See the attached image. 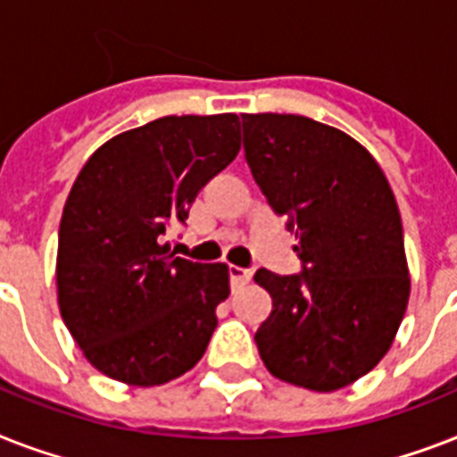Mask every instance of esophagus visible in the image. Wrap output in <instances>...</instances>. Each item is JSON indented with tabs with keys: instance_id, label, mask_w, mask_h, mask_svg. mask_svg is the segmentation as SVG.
<instances>
[{
	"instance_id": "esophagus-1",
	"label": "esophagus",
	"mask_w": 457,
	"mask_h": 457,
	"mask_svg": "<svg viewBox=\"0 0 457 457\" xmlns=\"http://www.w3.org/2000/svg\"><path fill=\"white\" fill-rule=\"evenodd\" d=\"M228 272H229V285H232V289L249 285L251 278H253V272H251L249 268H239V265H229Z\"/></svg>"
}]
</instances>
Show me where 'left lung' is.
Wrapping results in <instances>:
<instances>
[{"instance_id":"1","label":"left lung","mask_w":457,"mask_h":457,"mask_svg":"<svg viewBox=\"0 0 457 457\" xmlns=\"http://www.w3.org/2000/svg\"><path fill=\"white\" fill-rule=\"evenodd\" d=\"M242 128L251 175L301 258L299 275H253L272 296L258 353L282 382L337 391L382 361L408 305L396 199L346 132L292 113H244Z\"/></svg>"}]
</instances>
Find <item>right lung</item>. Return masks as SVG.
Returning <instances> with one entry per match:
<instances>
[{"label":"right lung","mask_w":457,"mask_h":457,"mask_svg":"<svg viewBox=\"0 0 457 457\" xmlns=\"http://www.w3.org/2000/svg\"><path fill=\"white\" fill-rule=\"evenodd\" d=\"M237 154L235 113L165 116L82 165L61 215L56 289L68 332L111 379L156 386L206 353L228 265L175 256L161 237Z\"/></svg>","instance_id":"obj_1"}]
</instances>
